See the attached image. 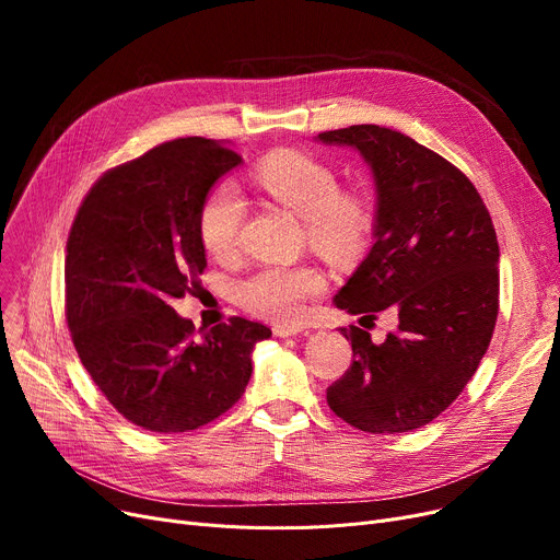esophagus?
<instances>
[{"instance_id":"34e87169","label":"esophagus","mask_w":560,"mask_h":560,"mask_svg":"<svg viewBox=\"0 0 560 560\" xmlns=\"http://www.w3.org/2000/svg\"><path fill=\"white\" fill-rule=\"evenodd\" d=\"M272 331H275L277 338H290V336L302 334L304 329H302V327H295V325H292V327H290V325H275Z\"/></svg>"}]
</instances>
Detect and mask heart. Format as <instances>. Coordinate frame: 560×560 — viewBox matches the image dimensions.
Returning <instances> with one entry per match:
<instances>
[{
  "label": "heart",
  "mask_w": 560,
  "mask_h": 560,
  "mask_svg": "<svg viewBox=\"0 0 560 560\" xmlns=\"http://www.w3.org/2000/svg\"><path fill=\"white\" fill-rule=\"evenodd\" d=\"M254 176L277 203L304 220L308 243L317 254L347 265L365 252L374 231L372 203L359 192H342L331 165L302 152H279L265 159ZM243 220L241 192L231 184L215 186L203 197L197 215L203 249L215 258L233 256ZM322 290L325 277L311 265H270L235 283L233 298L245 311L288 325L302 317L306 302Z\"/></svg>",
  "instance_id": "b5f03b06"
}]
</instances>
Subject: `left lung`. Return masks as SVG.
<instances>
[{"label":"left lung","instance_id":"obj_1","mask_svg":"<svg viewBox=\"0 0 560 560\" xmlns=\"http://www.w3.org/2000/svg\"><path fill=\"white\" fill-rule=\"evenodd\" d=\"M347 144L372 167L374 245L334 304L363 319L397 313L399 327L372 342L359 327L345 376L327 388L329 408L368 433H404L463 393L490 345L499 311V245L472 182L399 131L354 125L317 133Z\"/></svg>","mask_w":560,"mask_h":560}]
</instances>
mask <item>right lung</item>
<instances>
[{
  "mask_svg": "<svg viewBox=\"0 0 560 560\" xmlns=\"http://www.w3.org/2000/svg\"><path fill=\"white\" fill-rule=\"evenodd\" d=\"M241 161L209 138L163 142L104 172L72 222L74 349L117 413L147 431L184 433L226 413L249 384L254 345L272 336L245 317L197 334L172 308L206 268L199 206Z\"/></svg>",
  "mask_w": 560,
  "mask_h": 560,
  "instance_id": "right-lung-1",
  "label": "right lung"
}]
</instances>
